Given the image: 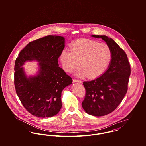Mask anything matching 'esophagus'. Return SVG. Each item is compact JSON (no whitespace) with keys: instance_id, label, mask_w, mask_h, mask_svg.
Instances as JSON below:
<instances>
[{"instance_id":"obj_1","label":"esophagus","mask_w":146,"mask_h":146,"mask_svg":"<svg viewBox=\"0 0 146 146\" xmlns=\"http://www.w3.org/2000/svg\"><path fill=\"white\" fill-rule=\"evenodd\" d=\"M73 83H82V82L81 80H76V79H73Z\"/></svg>"}]
</instances>
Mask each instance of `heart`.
<instances>
[{
	"instance_id": "1",
	"label": "heart",
	"mask_w": 146,
	"mask_h": 146,
	"mask_svg": "<svg viewBox=\"0 0 146 146\" xmlns=\"http://www.w3.org/2000/svg\"><path fill=\"white\" fill-rule=\"evenodd\" d=\"M71 50L63 49L60 61L63 70L67 72H72L80 64L82 67L75 72L77 76L97 78L106 71L112 59V51L107 44L90 39L74 42Z\"/></svg>"
}]
</instances>
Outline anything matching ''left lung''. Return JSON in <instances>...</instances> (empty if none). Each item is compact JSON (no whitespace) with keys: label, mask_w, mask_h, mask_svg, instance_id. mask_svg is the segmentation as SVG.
I'll list each match as a JSON object with an SVG mask.
<instances>
[{"label":"left lung","mask_w":146,"mask_h":146,"mask_svg":"<svg viewBox=\"0 0 146 146\" xmlns=\"http://www.w3.org/2000/svg\"><path fill=\"white\" fill-rule=\"evenodd\" d=\"M91 36L101 38L112 51L111 61L104 74L83 83L86 90L82 102L84 110L99 117L113 112L122 101L127 90L130 66L125 52L112 39L106 35Z\"/></svg>","instance_id":"8db88e82"}]
</instances>
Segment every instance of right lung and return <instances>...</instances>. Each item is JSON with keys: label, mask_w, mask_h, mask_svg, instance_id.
<instances>
[{"label": "right lung", "mask_w": 146, "mask_h": 146, "mask_svg": "<svg viewBox=\"0 0 146 146\" xmlns=\"http://www.w3.org/2000/svg\"><path fill=\"white\" fill-rule=\"evenodd\" d=\"M64 45L62 36L48 35L29 42L16 58V93L26 110L35 116L45 118L56 115L62 107V92L72 83L58 63ZM32 61L38 63V70L35 75L27 76L22 66Z\"/></svg>", "instance_id": "obj_1"}]
</instances>
